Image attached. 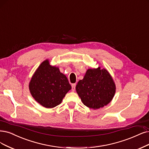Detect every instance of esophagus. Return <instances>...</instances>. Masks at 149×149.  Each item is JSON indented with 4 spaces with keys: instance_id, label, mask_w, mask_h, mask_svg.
Masks as SVG:
<instances>
[{
    "instance_id": "1",
    "label": "esophagus",
    "mask_w": 149,
    "mask_h": 149,
    "mask_svg": "<svg viewBox=\"0 0 149 149\" xmlns=\"http://www.w3.org/2000/svg\"><path fill=\"white\" fill-rule=\"evenodd\" d=\"M75 86H76V84H72V91H74L75 90Z\"/></svg>"
}]
</instances>
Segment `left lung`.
I'll return each mask as SVG.
<instances>
[{"label":"left lung","instance_id":"obj_1","mask_svg":"<svg viewBox=\"0 0 149 149\" xmlns=\"http://www.w3.org/2000/svg\"><path fill=\"white\" fill-rule=\"evenodd\" d=\"M77 93L85 106L93 109L105 106L112 101L116 87L106 69H89L76 85Z\"/></svg>","mask_w":149,"mask_h":149}]
</instances>
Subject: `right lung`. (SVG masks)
I'll list each match as a JSON object with an SVG mask.
<instances>
[{"label": "right lung", "mask_w": 149, "mask_h": 149, "mask_svg": "<svg viewBox=\"0 0 149 149\" xmlns=\"http://www.w3.org/2000/svg\"><path fill=\"white\" fill-rule=\"evenodd\" d=\"M29 90L34 100L46 108H53L61 103L71 86L66 76L48 59L44 61L33 75Z\"/></svg>", "instance_id": "add662e5"}]
</instances>
